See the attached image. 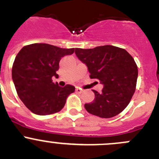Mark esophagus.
Here are the masks:
<instances>
[{
  "label": "esophagus",
  "mask_w": 159,
  "mask_h": 159,
  "mask_svg": "<svg viewBox=\"0 0 159 159\" xmlns=\"http://www.w3.org/2000/svg\"><path fill=\"white\" fill-rule=\"evenodd\" d=\"M83 91H84V90H83L82 89H81V88H77L76 89V92H77V93H81Z\"/></svg>",
  "instance_id": "esophagus-1"
}]
</instances>
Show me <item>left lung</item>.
<instances>
[{"mask_svg":"<svg viewBox=\"0 0 159 159\" xmlns=\"http://www.w3.org/2000/svg\"><path fill=\"white\" fill-rule=\"evenodd\" d=\"M77 57L86 65L90 78L100 80L101 93L93 90L95 99L85 103L89 113L109 118L121 113L128 106L136 90L138 69L131 55L113 45L94 48H75Z\"/></svg>","mask_w":159,"mask_h":159,"instance_id":"obj_1","label":"left lung"}]
</instances>
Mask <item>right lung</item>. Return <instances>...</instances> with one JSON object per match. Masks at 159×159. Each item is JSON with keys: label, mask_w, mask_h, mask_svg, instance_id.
I'll use <instances>...</instances> for the list:
<instances>
[{"label": "right lung", "mask_w": 159, "mask_h": 159, "mask_svg": "<svg viewBox=\"0 0 159 159\" xmlns=\"http://www.w3.org/2000/svg\"><path fill=\"white\" fill-rule=\"evenodd\" d=\"M74 52L75 48L35 43L23 47L17 54L11 70L12 81L19 99L34 114L47 115L59 112L67 96L75 92V86L60 87L52 80L57 77L61 58Z\"/></svg>", "instance_id": "add662e5"}]
</instances>
